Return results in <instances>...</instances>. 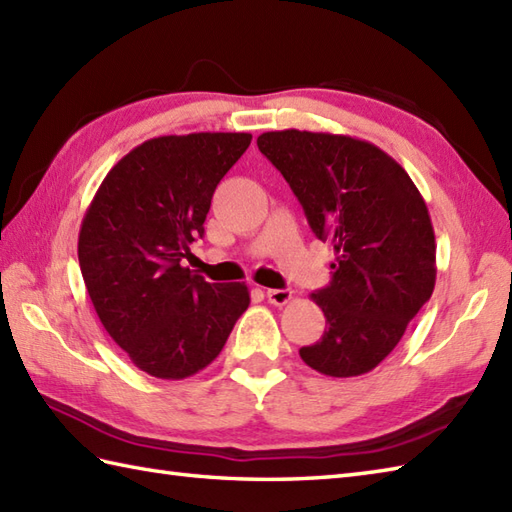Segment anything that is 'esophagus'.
Here are the masks:
<instances>
[{
	"instance_id": "1",
	"label": "esophagus",
	"mask_w": 512,
	"mask_h": 512,
	"mask_svg": "<svg viewBox=\"0 0 512 512\" xmlns=\"http://www.w3.org/2000/svg\"><path fill=\"white\" fill-rule=\"evenodd\" d=\"M291 298H293V293L289 289H267V300L276 306L289 304Z\"/></svg>"
}]
</instances>
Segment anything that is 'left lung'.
<instances>
[{"mask_svg":"<svg viewBox=\"0 0 512 512\" xmlns=\"http://www.w3.org/2000/svg\"><path fill=\"white\" fill-rule=\"evenodd\" d=\"M258 149L287 179L317 238L335 252L328 287L311 293L326 317L300 357L326 377L374 370L401 342L436 285V238L405 168L366 140L269 131Z\"/></svg>","mask_w":512,"mask_h":512,"instance_id":"left-lung-1","label":"left lung"}]
</instances>
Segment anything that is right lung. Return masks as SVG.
<instances>
[{
    "mask_svg": "<svg viewBox=\"0 0 512 512\" xmlns=\"http://www.w3.org/2000/svg\"><path fill=\"white\" fill-rule=\"evenodd\" d=\"M249 142V133L146 140L109 170L85 212L78 263L89 298L113 342L151 377L179 381L206 368L249 306L243 282H206L181 265Z\"/></svg>",
    "mask_w": 512,
    "mask_h": 512,
    "instance_id": "add662e5",
    "label": "right lung"
}]
</instances>
